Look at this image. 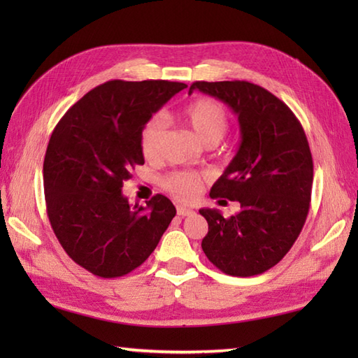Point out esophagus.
Returning a JSON list of instances; mask_svg holds the SVG:
<instances>
[{"label":"esophagus","mask_w":358,"mask_h":358,"mask_svg":"<svg viewBox=\"0 0 358 358\" xmlns=\"http://www.w3.org/2000/svg\"><path fill=\"white\" fill-rule=\"evenodd\" d=\"M177 214L180 217H187V215H192L194 210L189 209V208H185V206H177Z\"/></svg>","instance_id":"1"}]
</instances>
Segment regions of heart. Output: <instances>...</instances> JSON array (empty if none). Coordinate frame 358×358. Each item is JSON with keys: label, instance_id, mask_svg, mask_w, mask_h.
Listing matches in <instances>:
<instances>
[{"label": "heart", "instance_id": "obj_1", "mask_svg": "<svg viewBox=\"0 0 358 358\" xmlns=\"http://www.w3.org/2000/svg\"><path fill=\"white\" fill-rule=\"evenodd\" d=\"M181 118L191 126L195 136L208 146H214L229 129V117L222 103L212 98H199L181 110ZM163 134V121L152 118L140 132V150L146 159H155ZM167 192L180 201H192L201 192V177L196 172L178 171L167 175L163 181Z\"/></svg>", "mask_w": 358, "mask_h": 358}]
</instances>
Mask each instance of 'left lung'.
<instances>
[{"mask_svg":"<svg viewBox=\"0 0 358 358\" xmlns=\"http://www.w3.org/2000/svg\"><path fill=\"white\" fill-rule=\"evenodd\" d=\"M195 89L229 106L241 132L237 155L209 194L241 209L229 218L200 209L209 226L203 252L227 275H258L289 252L305 226L314 180L306 134L283 101L254 83L195 81L189 94Z\"/></svg>","mask_w":358,"mask_h":358,"instance_id":"left-lung-1","label":"left lung"}]
</instances>
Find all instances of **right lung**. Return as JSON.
<instances>
[{
    "mask_svg": "<svg viewBox=\"0 0 358 358\" xmlns=\"http://www.w3.org/2000/svg\"><path fill=\"white\" fill-rule=\"evenodd\" d=\"M185 83L112 80L64 113L45 150L43 177L48 217L66 254L101 278L132 272L154 252L177 214L157 194L146 208L121 194L144 164L140 132Z\"/></svg>",
    "mask_w": 358,
    "mask_h": 358,
    "instance_id": "obj_1",
    "label": "right lung"
}]
</instances>
